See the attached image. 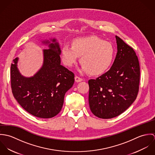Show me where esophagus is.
<instances>
[{"label":"esophagus","mask_w":155,"mask_h":155,"mask_svg":"<svg viewBox=\"0 0 155 155\" xmlns=\"http://www.w3.org/2000/svg\"><path fill=\"white\" fill-rule=\"evenodd\" d=\"M74 79H75V81H76V82H81V81H83V79H82V78H80V77H78V76H75Z\"/></svg>","instance_id":"1"}]
</instances>
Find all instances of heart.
Returning <instances> with one entry per match:
<instances>
[{
    "instance_id": "obj_1",
    "label": "heart",
    "mask_w": 155,
    "mask_h": 155,
    "mask_svg": "<svg viewBox=\"0 0 155 155\" xmlns=\"http://www.w3.org/2000/svg\"><path fill=\"white\" fill-rule=\"evenodd\" d=\"M79 57L82 69L91 74L104 73L110 67L114 57V49L110 42L97 37L79 38L73 41V46L64 45L61 58L67 66L75 64Z\"/></svg>"
}]
</instances>
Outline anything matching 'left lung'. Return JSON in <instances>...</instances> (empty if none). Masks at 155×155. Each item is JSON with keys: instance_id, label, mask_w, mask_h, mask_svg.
Here are the masks:
<instances>
[{"instance_id": "left-lung-1", "label": "left lung", "mask_w": 155, "mask_h": 155, "mask_svg": "<svg viewBox=\"0 0 155 155\" xmlns=\"http://www.w3.org/2000/svg\"><path fill=\"white\" fill-rule=\"evenodd\" d=\"M117 52L110 69L88 81L89 104L98 117L111 119L126 110L137 98L140 68L133 48L116 36Z\"/></svg>"}]
</instances>
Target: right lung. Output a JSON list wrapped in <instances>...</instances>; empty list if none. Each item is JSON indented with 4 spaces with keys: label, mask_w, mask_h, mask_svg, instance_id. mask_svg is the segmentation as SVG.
<instances>
[{
    "label": "right lung",
    "mask_w": 155,
    "mask_h": 155,
    "mask_svg": "<svg viewBox=\"0 0 155 155\" xmlns=\"http://www.w3.org/2000/svg\"><path fill=\"white\" fill-rule=\"evenodd\" d=\"M49 49L44 50L42 68L33 77L20 73L14 60L11 67V85L14 97L22 108L40 118H51L61 111L64 95L74 82V73L61 66L59 45L55 39ZM44 43H49L45 41Z\"/></svg>",
    "instance_id": "obj_1"
}]
</instances>
